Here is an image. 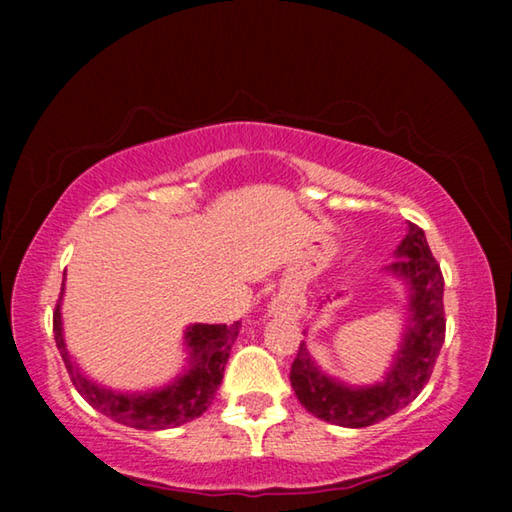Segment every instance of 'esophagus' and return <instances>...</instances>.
Returning a JSON list of instances; mask_svg holds the SVG:
<instances>
[{
	"mask_svg": "<svg viewBox=\"0 0 512 512\" xmlns=\"http://www.w3.org/2000/svg\"><path fill=\"white\" fill-rule=\"evenodd\" d=\"M305 311V300L296 291H284L275 296L271 305H268V314L271 316H293L298 318Z\"/></svg>",
	"mask_w": 512,
	"mask_h": 512,
	"instance_id": "1",
	"label": "esophagus"
}]
</instances>
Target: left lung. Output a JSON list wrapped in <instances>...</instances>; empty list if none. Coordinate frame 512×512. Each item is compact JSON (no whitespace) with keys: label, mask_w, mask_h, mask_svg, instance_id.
Masks as SVG:
<instances>
[{"label":"left lung","mask_w":512,"mask_h":512,"mask_svg":"<svg viewBox=\"0 0 512 512\" xmlns=\"http://www.w3.org/2000/svg\"><path fill=\"white\" fill-rule=\"evenodd\" d=\"M395 262L386 266L395 280L406 287V325L391 368L386 377L370 386H350L329 377L300 343L298 357L291 366V386L305 409L339 427L361 429L391 418L411 404L427 384L445 341V280L433 259L424 230L409 223L406 237L395 250ZM332 302L320 300V307Z\"/></svg>","instance_id":"obj_1"}]
</instances>
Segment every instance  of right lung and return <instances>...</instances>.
Returning <instances> with one entry per match:
<instances>
[{
    "label": "right lung",
    "mask_w": 512,
    "mask_h": 512,
    "mask_svg": "<svg viewBox=\"0 0 512 512\" xmlns=\"http://www.w3.org/2000/svg\"><path fill=\"white\" fill-rule=\"evenodd\" d=\"M63 293L65 277L54 314V339L69 377H72L76 391L83 395L85 402L94 406L99 413L108 415L110 420L124 424V427L144 431L180 427V424L192 422L207 411V406L214 400L216 388L221 386L225 363H228L230 350L241 327L239 320L235 325H189L183 336L187 350L185 370L160 388L140 393H121L90 379L69 354L63 334V314H60Z\"/></svg>",
    "instance_id": "1"
}]
</instances>
